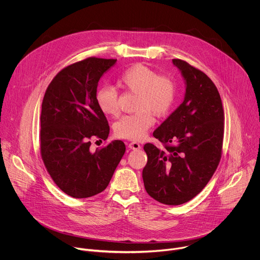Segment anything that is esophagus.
<instances>
[{
	"label": "esophagus",
	"mask_w": 260,
	"mask_h": 260,
	"mask_svg": "<svg viewBox=\"0 0 260 260\" xmlns=\"http://www.w3.org/2000/svg\"><path fill=\"white\" fill-rule=\"evenodd\" d=\"M128 148H131V149H134V150H139L141 148V145L137 142H131L128 144Z\"/></svg>",
	"instance_id": "obj_1"
}]
</instances>
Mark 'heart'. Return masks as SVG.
Listing matches in <instances>:
<instances>
[{
    "mask_svg": "<svg viewBox=\"0 0 260 260\" xmlns=\"http://www.w3.org/2000/svg\"><path fill=\"white\" fill-rule=\"evenodd\" d=\"M121 87L138 93L135 114L124 115L114 124V133L118 138L140 140L148 132L156 116H164L172 109L177 95L175 82L146 66L135 64L125 70L118 78ZM95 103L106 116H115L119 112L118 94L110 86L96 90Z\"/></svg>",
    "mask_w": 260,
    "mask_h": 260,
    "instance_id": "obj_1",
    "label": "heart"
}]
</instances>
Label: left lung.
<instances>
[{
  "label": "left lung",
  "mask_w": 260,
  "mask_h": 260,
  "mask_svg": "<svg viewBox=\"0 0 260 260\" xmlns=\"http://www.w3.org/2000/svg\"><path fill=\"white\" fill-rule=\"evenodd\" d=\"M185 82L182 104L154 131L165 145L144 146V186L155 201L182 205L198 196L215 173L222 150L224 111L217 87L202 71L173 59Z\"/></svg>",
  "instance_id": "1"
}]
</instances>
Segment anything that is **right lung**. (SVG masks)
I'll return each mask as SVG.
<instances>
[{
	"label": "right lung",
	"instance_id": "1",
	"mask_svg": "<svg viewBox=\"0 0 260 260\" xmlns=\"http://www.w3.org/2000/svg\"><path fill=\"white\" fill-rule=\"evenodd\" d=\"M116 60L88 57L68 66L53 78L42 102V159L54 183L72 198L104 191L125 152L119 140L94 152L89 149L91 139L109 136L95 93L101 77Z\"/></svg>",
	"mask_w": 260,
	"mask_h": 260
}]
</instances>
